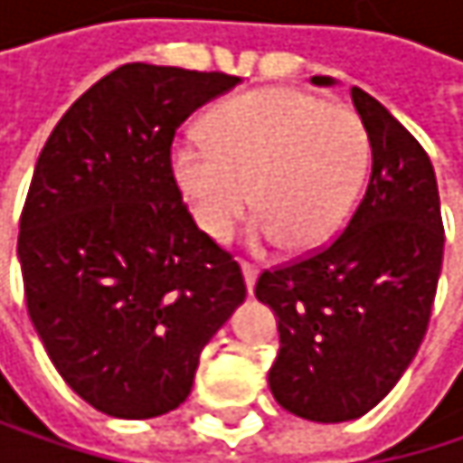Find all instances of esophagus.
<instances>
[{
    "label": "esophagus",
    "instance_id": "esophagus-1",
    "mask_svg": "<svg viewBox=\"0 0 463 463\" xmlns=\"http://www.w3.org/2000/svg\"><path fill=\"white\" fill-rule=\"evenodd\" d=\"M241 270H243V281H246V289H249V295H251V292H254V281H257V273H260V268L243 260V262H241Z\"/></svg>",
    "mask_w": 463,
    "mask_h": 463
}]
</instances>
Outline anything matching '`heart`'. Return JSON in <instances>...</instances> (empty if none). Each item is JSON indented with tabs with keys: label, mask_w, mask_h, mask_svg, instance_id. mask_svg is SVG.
I'll return each mask as SVG.
<instances>
[{
	"label": "heart",
	"mask_w": 463,
	"mask_h": 463,
	"mask_svg": "<svg viewBox=\"0 0 463 463\" xmlns=\"http://www.w3.org/2000/svg\"><path fill=\"white\" fill-rule=\"evenodd\" d=\"M370 168V137L356 112L295 88H257L206 118V139L171 149L174 182L212 241H228L251 206L254 238L292 251L343 228Z\"/></svg>",
	"instance_id": "1"
}]
</instances>
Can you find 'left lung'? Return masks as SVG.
I'll return each instance as SVG.
<instances>
[{"instance_id": "obj_1", "label": "left lung", "mask_w": 463, "mask_h": 463, "mask_svg": "<svg viewBox=\"0 0 463 463\" xmlns=\"http://www.w3.org/2000/svg\"><path fill=\"white\" fill-rule=\"evenodd\" d=\"M351 101L373 146L356 212L326 246L262 270L254 287L279 322L270 392L319 423L364 416L402 378L429 326L445 246L429 155L370 93L351 88Z\"/></svg>"}]
</instances>
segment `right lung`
<instances>
[{
  "mask_svg": "<svg viewBox=\"0 0 463 463\" xmlns=\"http://www.w3.org/2000/svg\"><path fill=\"white\" fill-rule=\"evenodd\" d=\"M241 80L126 63L58 120L21 212L32 324L96 411L179 408L212 335L246 298L241 265L198 231L171 171L176 128Z\"/></svg>",
  "mask_w": 463,
  "mask_h": 463,
  "instance_id": "add662e5",
  "label": "right lung"
}]
</instances>
